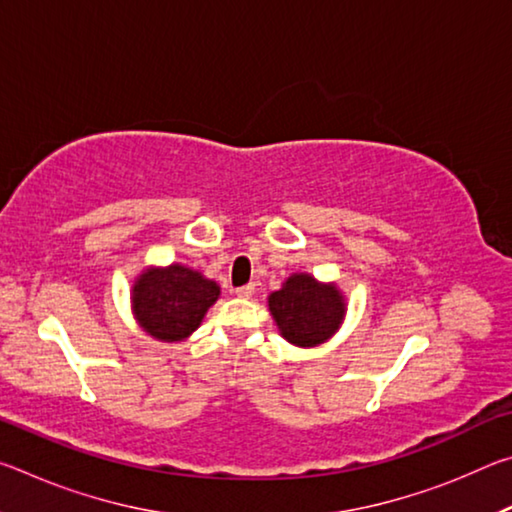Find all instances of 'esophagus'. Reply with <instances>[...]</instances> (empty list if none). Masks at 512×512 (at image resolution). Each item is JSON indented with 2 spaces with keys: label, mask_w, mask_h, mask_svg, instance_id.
Returning a JSON list of instances; mask_svg holds the SVG:
<instances>
[{
  "label": "esophagus",
  "mask_w": 512,
  "mask_h": 512,
  "mask_svg": "<svg viewBox=\"0 0 512 512\" xmlns=\"http://www.w3.org/2000/svg\"><path fill=\"white\" fill-rule=\"evenodd\" d=\"M253 293H255V287H253V284H246V287H239V289H235V296H237V298H244V300L253 298Z\"/></svg>",
  "instance_id": "obj_1"
}]
</instances>
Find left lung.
Segmentation results:
<instances>
[{"mask_svg": "<svg viewBox=\"0 0 512 512\" xmlns=\"http://www.w3.org/2000/svg\"><path fill=\"white\" fill-rule=\"evenodd\" d=\"M268 311L284 341L298 348H316L339 332L348 302L336 282H320L309 273H291L282 289L268 296Z\"/></svg>", "mask_w": 512, "mask_h": 512, "instance_id": "8db88e82", "label": "left lung"}]
</instances>
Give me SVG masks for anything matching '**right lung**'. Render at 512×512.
Instances as JSON below:
<instances>
[{"label":"right lung","instance_id":"add662e5","mask_svg":"<svg viewBox=\"0 0 512 512\" xmlns=\"http://www.w3.org/2000/svg\"><path fill=\"white\" fill-rule=\"evenodd\" d=\"M221 287L196 268L173 262L146 266L131 289L133 316L155 341L180 343L201 327Z\"/></svg>","mask_w":512,"mask_h":512}]
</instances>
